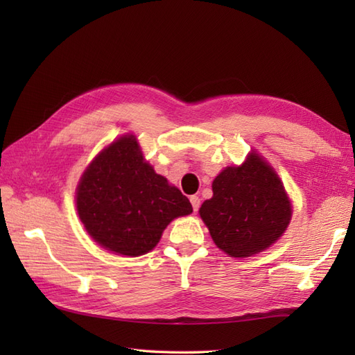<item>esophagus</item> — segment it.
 Returning a JSON list of instances; mask_svg holds the SVG:
<instances>
[{
	"label": "esophagus",
	"mask_w": 355,
	"mask_h": 355,
	"mask_svg": "<svg viewBox=\"0 0 355 355\" xmlns=\"http://www.w3.org/2000/svg\"><path fill=\"white\" fill-rule=\"evenodd\" d=\"M200 197L198 195H192L191 197V205H192V207H193V212H198V209H200Z\"/></svg>",
	"instance_id": "34e87169"
}]
</instances>
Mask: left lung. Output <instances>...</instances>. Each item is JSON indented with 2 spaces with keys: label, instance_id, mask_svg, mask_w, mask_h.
Wrapping results in <instances>:
<instances>
[{
  "label": "left lung",
  "instance_id": "1",
  "mask_svg": "<svg viewBox=\"0 0 355 355\" xmlns=\"http://www.w3.org/2000/svg\"><path fill=\"white\" fill-rule=\"evenodd\" d=\"M214 197L200 207L218 248L232 258L258 254L282 236L291 201L276 171L250 153L241 166H227L212 183Z\"/></svg>",
  "mask_w": 355,
  "mask_h": 355
}]
</instances>
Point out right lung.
<instances>
[{"label": "right lung", "mask_w": 355, "mask_h": 355, "mask_svg": "<svg viewBox=\"0 0 355 355\" xmlns=\"http://www.w3.org/2000/svg\"><path fill=\"white\" fill-rule=\"evenodd\" d=\"M76 207L88 235L123 256L150 252L172 220L192 214L187 197L145 162L132 134L89 163L78 184Z\"/></svg>", "instance_id": "right-lung-1"}]
</instances>
